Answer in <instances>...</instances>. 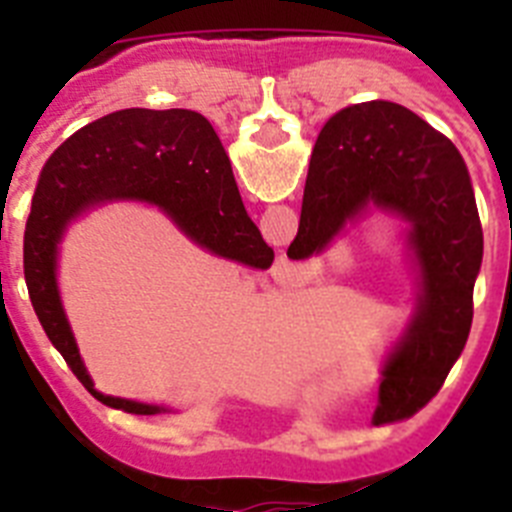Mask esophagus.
Returning <instances> with one entry per match:
<instances>
[{
  "mask_svg": "<svg viewBox=\"0 0 512 512\" xmlns=\"http://www.w3.org/2000/svg\"><path fill=\"white\" fill-rule=\"evenodd\" d=\"M274 277H279L282 282H289V279H292V266L279 264V269H277V274H274Z\"/></svg>",
  "mask_w": 512,
  "mask_h": 512,
  "instance_id": "1",
  "label": "esophagus"
}]
</instances>
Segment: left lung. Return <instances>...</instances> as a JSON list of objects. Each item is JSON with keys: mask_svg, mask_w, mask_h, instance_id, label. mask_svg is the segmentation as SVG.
Here are the masks:
<instances>
[{"mask_svg": "<svg viewBox=\"0 0 512 512\" xmlns=\"http://www.w3.org/2000/svg\"><path fill=\"white\" fill-rule=\"evenodd\" d=\"M369 207L408 223V251L420 274L418 307L379 384L374 425H384L425 408L467 346L485 241L472 179L454 143L384 99L346 107L323 125L287 256L325 251Z\"/></svg>", "mask_w": 512, "mask_h": 512, "instance_id": "1", "label": "left lung"}]
</instances>
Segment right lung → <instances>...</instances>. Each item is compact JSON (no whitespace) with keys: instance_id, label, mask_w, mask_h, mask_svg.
Wrapping results in <instances>:
<instances>
[{"instance_id":"obj_1","label":"right lung","mask_w":512,"mask_h":512,"mask_svg":"<svg viewBox=\"0 0 512 512\" xmlns=\"http://www.w3.org/2000/svg\"><path fill=\"white\" fill-rule=\"evenodd\" d=\"M107 200L158 205L192 241L241 264L269 269L274 251L246 215L228 153L200 112H112L76 130L45 161L25 225V284L35 315L99 402L122 413L156 415L164 408L94 390L58 297L56 256L63 230L71 217Z\"/></svg>"}]
</instances>
